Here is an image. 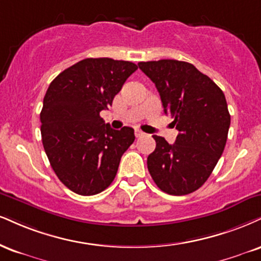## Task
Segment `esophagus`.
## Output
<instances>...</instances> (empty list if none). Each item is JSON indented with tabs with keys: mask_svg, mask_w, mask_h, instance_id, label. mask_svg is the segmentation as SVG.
Instances as JSON below:
<instances>
[{
	"mask_svg": "<svg viewBox=\"0 0 261 261\" xmlns=\"http://www.w3.org/2000/svg\"><path fill=\"white\" fill-rule=\"evenodd\" d=\"M135 136L142 137V136H144V133H142V131H140V130H136V131H135Z\"/></svg>",
	"mask_w": 261,
	"mask_h": 261,
	"instance_id": "obj_1",
	"label": "esophagus"
}]
</instances>
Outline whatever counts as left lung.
<instances>
[{
	"label": "left lung",
	"instance_id": "left-lung-1",
	"mask_svg": "<svg viewBox=\"0 0 261 261\" xmlns=\"http://www.w3.org/2000/svg\"><path fill=\"white\" fill-rule=\"evenodd\" d=\"M155 85L166 115L178 135L174 144L153 136L155 149L147 158L153 181L163 192L184 196L208 180L224 152L231 117L224 92L209 76L187 62H140Z\"/></svg>",
	"mask_w": 261,
	"mask_h": 261
}]
</instances>
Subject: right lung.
<instances>
[{
    "instance_id": "1",
    "label": "right lung",
    "mask_w": 261,
    "mask_h": 261,
    "mask_svg": "<svg viewBox=\"0 0 261 261\" xmlns=\"http://www.w3.org/2000/svg\"><path fill=\"white\" fill-rule=\"evenodd\" d=\"M136 70L133 62L86 58L49 84L40 114L42 144L53 171L73 192L93 196L105 191L134 143V128L113 130L99 113L112 106Z\"/></svg>"
}]
</instances>
